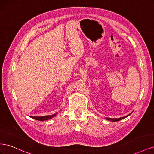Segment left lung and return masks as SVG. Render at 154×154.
I'll list each match as a JSON object with an SVG mask.
<instances>
[{
    "label": "left lung",
    "instance_id": "left-lung-1",
    "mask_svg": "<svg viewBox=\"0 0 154 154\" xmlns=\"http://www.w3.org/2000/svg\"><path fill=\"white\" fill-rule=\"evenodd\" d=\"M132 114V112L130 113V114H129L128 115H127V116H124V117H122V118H105V119H107V120H109V121H111V122H118V121H119V120H121V119H124L125 118H127V117H128V116H130V114Z\"/></svg>",
    "mask_w": 154,
    "mask_h": 154
}]
</instances>
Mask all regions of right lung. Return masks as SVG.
<instances>
[{
    "label": "right lung",
    "instance_id": "1",
    "mask_svg": "<svg viewBox=\"0 0 154 154\" xmlns=\"http://www.w3.org/2000/svg\"><path fill=\"white\" fill-rule=\"evenodd\" d=\"M57 114L58 112L52 115H48V116H30V117L38 121H45V120H48L53 118L55 116H57Z\"/></svg>",
    "mask_w": 154,
    "mask_h": 154
}]
</instances>
